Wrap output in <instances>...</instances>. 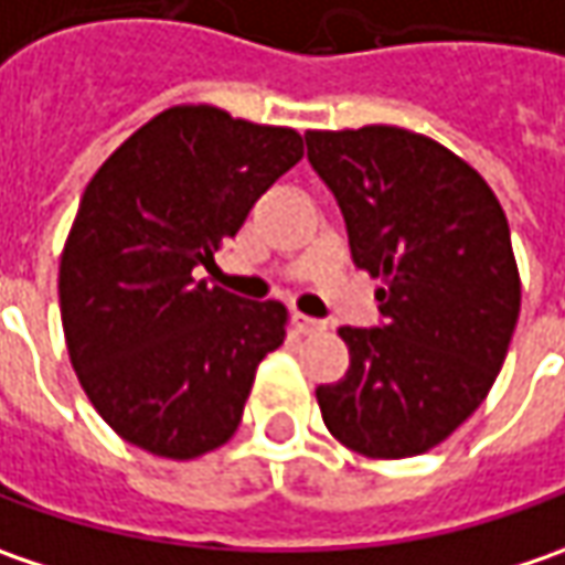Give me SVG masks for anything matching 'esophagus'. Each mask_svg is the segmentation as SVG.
<instances>
[{"label":"esophagus","instance_id":"obj_1","mask_svg":"<svg viewBox=\"0 0 565 565\" xmlns=\"http://www.w3.org/2000/svg\"><path fill=\"white\" fill-rule=\"evenodd\" d=\"M294 329L300 331V334H322L326 322L322 319H312V316H303V312H294Z\"/></svg>","mask_w":565,"mask_h":565}]
</instances>
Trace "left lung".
Here are the masks:
<instances>
[{"label": "left lung", "mask_w": 565, "mask_h": 565, "mask_svg": "<svg viewBox=\"0 0 565 565\" xmlns=\"http://www.w3.org/2000/svg\"><path fill=\"white\" fill-rule=\"evenodd\" d=\"M356 268L382 278L380 329H338L344 380L319 385L329 433L366 458L452 436L500 376L522 307L503 205L475 167L398 126L307 132Z\"/></svg>", "instance_id": "left-lung-1"}]
</instances>
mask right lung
<instances>
[{"mask_svg":"<svg viewBox=\"0 0 565 565\" xmlns=\"http://www.w3.org/2000/svg\"><path fill=\"white\" fill-rule=\"evenodd\" d=\"M300 158L294 129L185 104L87 183L60 262L62 331L90 405L126 443L185 461L236 433L287 309L209 287L199 268Z\"/></svg>","mask_w":565,"mask_h":565,"instance_id":"1","label":"right lung"}]
</instances>
